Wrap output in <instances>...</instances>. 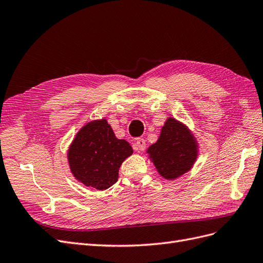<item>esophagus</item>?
I'll return each mask as SVG.
<instances>
[{
	"instance_id": "esophagus-1",
	"label": "esophagus",
	"mask_w": 263,
	"mask_h": 263,
	"mask_svg": "<svg viewBox=\"0 0 263 263\" xmlns=\"http://www.w3.org/2000/svg\"><path fill=\"white\" fill-rule=\"evenodd\" d=\"M146 148V140L144 138H138L136 140V142H135V149L136 150H145Z\"/></svg>"
}]
</instances>
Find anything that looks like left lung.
Returning <instances> with one entry per match:
<instances>
[{"instance_id":"1","label":"left lung","mask_w":263,"mask_h":263,"mask_svg":"<svg viewBox=\"0 0 263 263\" xmlns=\"http://www.w3.org/2000/svg\"><path fill=\"white\" fill-rule=\"evenodd\" d=\"M157 170L164 179L172 180L187 172L197 156V145L185 126L169 118L156 144L147 151Z\"/></svg>"}]
</instances>
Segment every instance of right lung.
<instances>
[{"instance_id": "right-lung-1", "label": "right lung", "mask_w": 263, "mask_h": 263, "mask_svg": "<svg viewBox=\"0 0 263 263\" xmlns=\"http://www.w3.org/2000/svg\"><path fill=\"white\" fill-rule=\"evenodd\" d=\"M133 155L124 139H117L107 121L91 122L78 133L68 159L71 172L86 186L103 191L117 182L123 161Z\"/></svg>"}]
</instances>
